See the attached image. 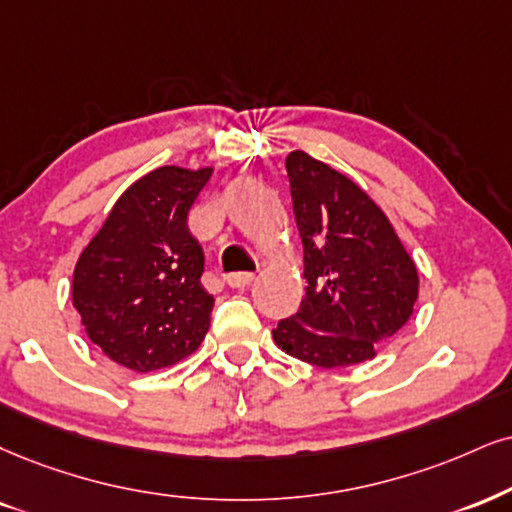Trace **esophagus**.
Returning a JSON list of instances; mask_svg holds the SVG:
<instances>
[{
    "mask_svg": "<svg viewBox=\"0 0 512 512\" xmlns=\"http://www.w3.org/2000/svg\"><path fill=\"white\" fill-rule=\"evenodd\" d=\"M225 282L232 289H244V287H249L251 282H254V273H230L225 277Z\"/></svg>",
    "mask_w": 512,
    "mask_h": 512,
    "instance_id": "esophagus-1",
    "label": "esophagus"
}]
</instances>
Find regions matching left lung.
<instances>
[{"mask_svg": "<svg viewBox=\"0 0 512 512\" xmlns=\"http://www.w3.org/2000/svg\"><path fill=\"white\" fill-rule=\"evenodd\" d=\"M285 166L308 287L299 311L277 323L275 344L318 368L368 361L413 313V258L356 182L306 151H292Z\"/></svg>", "mask_w": 512, "mask_h": 512, "instance_id": "obj_1", "label": "left lung"}]
</instances>
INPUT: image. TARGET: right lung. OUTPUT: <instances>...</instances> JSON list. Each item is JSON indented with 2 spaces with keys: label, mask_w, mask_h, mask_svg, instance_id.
Here are the masks:
<instances>
[{
  "label": "right lung",
  "mask_w": 512,
  "mask_h": 512,
  "mask_svg": "<svg viewBox=\"0 0 512 512\" xmlns=\"http://www.w3.org/2000/svg\"><path fill=\"white\" fill-rule=\"evenodd\" d=\"M211 173L151 170L125 189L78 258L75 311L92 344L125 368H168L204 342L213 296L201 285L204 249L187 216Z\"/></svg>",
  "instance_id": "obj_1"
}]
</instances>
